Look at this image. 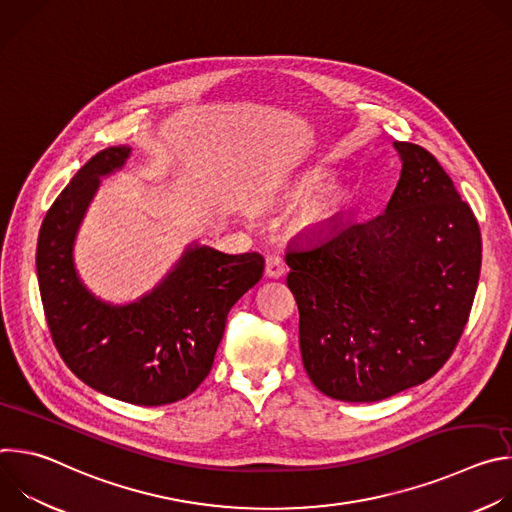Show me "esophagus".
Segmentation results:
<instances>
[{
    "label": "esophagus",
    "instance_id": "esophagus-1",
    "mask_svg": "<svg viewBox=\"0 0 512 512\" xmlns=\"http://www.w3.org/2000/svg\"><path fill=\"white\" fill-rule=\"evenodd\" d=\"M265 273L269 277H281L285 273V263L279 255H269L265 261Z\"/></svg>",
    "mask_w": 512,
    "mask_h": 512
}]
</instances>
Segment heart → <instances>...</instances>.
<instances>
[{
    "instance_id": "obj_1",
    "label": "heart",
    "mask_w": 512,
    "mask_h": 512,
    "mask_svg": "<svg viewBox=\"0 0 512 512\" xmlns=\"http://www.w3.org/2000/svg\"><path fill=\"white\" fill-rule=\"evenodd\" d=\"M322 182H324V174L318 170H310L289 184V192L294 196H306V194H312L314 190H318L322 186ZM344 206H346L344 194L338 188H330L316 202L314 214L318 218H322V221H330V218L340 216Z\"/></svg>"
}]
</instances>
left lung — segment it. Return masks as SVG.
I'll return each mask as SVG.
<instances>
[{"label": "left lung", "instance_id": "left-lung-1", "mask_svg": "<svg viewBox=\"0 0 512 512\" xmlns=\"http://www.w3.org/2000/svg\"><path fill=\"white\" fill-rule=\"evenodd\" d=\"M401 178L383 214L334 221L289 247L300 350L324 395L373 403L425 383L454 352L476 296L482 239L452 178L395 141Z\"/></svg>", "mask_w": 512, "mask_h": 512}]
</instances>
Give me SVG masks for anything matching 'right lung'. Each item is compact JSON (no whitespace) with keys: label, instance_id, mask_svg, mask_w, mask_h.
<instances>
[{"label":"right lung","instance_id":"1","mask_svg":"<svg viewBox=\"0 0 512 512\" xmlns=\"http://www.w3.org/2000/svg\"><path fill=\"white\" fill-rule=\"evenodd\" d=\"M129 156L127 145L107 148L68 182L40 227L36 271L66 367L103 395L156 407L188 397L208 377L229 310L263 277L265 259L194 243L139 300L119 306L97 298L81 281L72 249L101 178Z\"/></svg>","mask_w":512,"mask_h":512}]
</instances>
